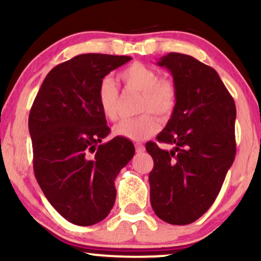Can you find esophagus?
<instances>
[{
  "instance_id": "34e87169",
  "label": "esophagus",
  "mask_w": 261,
  "mask_h": 261,
  "mask_svg": "<svg viewBox=\"0 0 261 261\" xmlns=\"http://www.w3.org/2000/svg\"><path fill=\"white\" fill-rule=\"evenodd\" d=\"M135 147H136L137 153H142V152H145V146H143L142 143H136V145H135Z\"/></svg>"
}]
</instances>
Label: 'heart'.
I'll return each instance as SVG.
<instances>
[{"label": "heart", "instance_id": "1", "mask_svg": "<svg viewBox=\"0 0 261 261\" xmlns=\"http://www.w3.org/2000/svg\"><path fill=\"white\" fill-rule=\"evenodd\" d=\"M119 80L125 88L140 93L139 112L144 113L134 119H125L114 126V134L133 141L148 139L160 130V120L149 111L167 118L173 113L178 99L176 87L172 81L160 79V73L143 64H133L120 71ZM97 101L100 112L109 120L118 118L119 89L115 82L106 77L97 89Z\"/></svg>", "mask_w": 261, "mask_h": 261}]
</instances>
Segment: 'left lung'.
I'll return each instance as SVG.
<instances>
[{"instance_id": "obj_1", "label": "left lung", "mask_w": 261, "mask_h": 261, "mask_svg": "<svg viewBox=\"0 0 261 261\" xmlns=\"http://www.w3.org/2000/svg\"><path fill=\"white\" fill-rule=\"evenodd\" d=\"M172 73L178 92L160 142H148L151 205L161 220L189 224L211 207L236 157V106L216 71L193 56L170 53L157 62Z\"/></svg>"}]
</instances>
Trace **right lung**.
<instances>
[{"label":"right lung","mask_w":261,"mask_h":261,"mask_svg":"<svg viewBox=\"0 0 261 261\" xmlns=\"http://www.w3.org/2000/svg\"><path fill=\"white\" fill-rule=\"evenodd\" d=\"M130 56L82 54L53 68L39 89L29 134L35 178L53 207L77 226L103 221L115 202L114 181L135 147L109 134L97 101L100 81Z\"/></svg>","instance_id":"obj_1"}]
</instances>
